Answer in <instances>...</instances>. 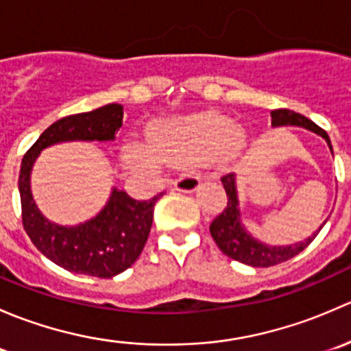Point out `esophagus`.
<instances>
[{
  "label": "esophagus",
  "instance_id": "34e87169",
  "mask_svg": "<svg viewBox=\"0 0 351 351\" xmlns=\"http://www.w3.org/2000/svg\"><path fill=\"white\" fill-rule=\"evenodd\" d=\"M200 176L190 173V175L180 176V178L173 183V186H175L176 190H180V192H193V190H197L198 186H200Z\"/></svg>",
  "mask_w": 351,
  "mask_h": 351
}]
</instances>
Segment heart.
I'll return each mask as SVG.
<instances>
[{"mask_svg": "<svg viewBox=\"0 0 351 351\" xmlns=\"http://www.w3.org/2000/svg\"><path fill=\"white\" fill-rule=\"evenodd\" d=\"M151 147L127 146L132 165L154 166L158 158L176 165H197L207 159H226L244 144V132L221 113H197L158 122L149 130Z\"/></svg>", "mask_w": 351, "mask_h": 351, "instance_id": "heart-1", "label": "heart"}]
</instances>
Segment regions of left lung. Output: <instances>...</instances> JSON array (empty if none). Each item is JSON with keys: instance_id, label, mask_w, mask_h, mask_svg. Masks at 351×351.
Wrapping results in <instances>:
<instances>
[{"instance_id": "obj_1", "label": "left lung", "mask_w": 351, "mask_h": 351, "mask_svg": "<svg viewBox=\"0 0 351 351\" xmlns=\"http://www.w3.org/2000/svg\"><path fill=\"white\" fill-rule=\"evenodd\" d=\"M271 125H297L302 127V129L311 130V132H316L317 136H321L326 141L329 149H331L332 153L331 141H329L326 130H323L319 125H316L313 120L300 115V113H295L292 112V110L287 108L274 110V112H271ZM221 182L222 185H224L226 193H228V205H226V208L222 210V214H219L217 217L212 221L210 234L212 238H214L215 244L219 246V250H221L226 256L232 258V260L236 261H241L244 265H250V267H274V265L284 263V261L290 260V258H293L295 254H299L300 251L306 250V247L314 241L317 232L323 229V226L326 224V221H324V224L321 226L313 236H309L306 241L290 244V246H270V244L258 241V239H254L253 236L244 229L241 222L234 173L224 175L221 178Z\"/></svg>"}]
</instances>
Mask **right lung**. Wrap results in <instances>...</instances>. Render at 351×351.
<instances>
[{
  "label": "right lung",
  "instance_id": "right-lung-1",
  "mask_svg": "<svg viewBox=\"0 0 351 351\" xmlns=\"http://www.w3.org/2000/svg\"><path fill=\"white\" fill-rule=\"evenodd\" d=\"M123 107H105L64 117L40 134L23 156L19 190L22 200V221L28 238L38 251L67 271L112 278L122 274L143 253L153 226L154 204L134 200L122 190H112L107 205L97 217L83 224L66 228L47 221L35 205L30 190V171L42 149L67 141H113L122 127Z\"/></svg>",
  "mask_w": 351,
  "mask_h": 351
}]
</instances>
